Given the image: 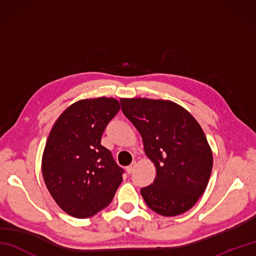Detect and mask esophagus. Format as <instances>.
Listing matches in <instances>:
<instances>
[{
  "label": "esophagus",
  "mask_w": 256,
  "mask_h": 256,
  "mask_svg": "<svg viewBox=\"0 0 256 256\" xmlns=\"http://www.w3.org/2000/svg\"><path fill=\"white\" fill-rule=\"evenodd\" d=\"M134 168H135V162H132L131 165L126 167V172H128V174H132V172H134Z\"/></svg>",
  "instance_id": "1"
}]
</instances>
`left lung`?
Returning a JSON list of instances; mask_svg holds the SVG:
<instances>
[{
	"instance_id": "left-lung-1",
	"label": "left lung",
	"mask_w": 256,
	"mask_h": 256,
	"mask_svg": "<svg viewBox=\"0 0 256 256\" xmlns=\"http://www.w3.org/2000/svg\"><path fill=\"white\" fill-rule=\"evenodd\" d=\"M120 102L156 167L154 182L140 189L146 204L165 216L188 211L204 192L214 164L202 128L175 102L143 98Z\"/></svg>"
}]
</instances>
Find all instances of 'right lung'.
I'll use <instances>...</instances> for the list:
<instances>
[{
  "instance_id": "add662e5",
  "label": "right lung",
  "mask_w": 256,
  "mask_h": 256,
  "mask_svg": "<svg viewBox=\"0 0 256 256\" xmlns=\"http://www.w3.org/2000/svg\"><path fill=\"white\" fill-rule=\"evenodd\" d=\"M120 103L113 98L80 100L54 124L42 154V172L48 192L68 214L84 219L111 204L124 170L101 145Z\"/></svg>"
}]
</instances>
